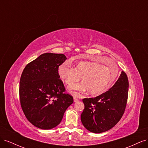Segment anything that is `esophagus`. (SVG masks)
Segmentation results:
<instances>
[{"label": "esophagus", "mask_w": 148, "mask_h": 148, "mask_svg": "<svg viewBox=\"0 0 148 148\" xmlns=\"http://www.w3.org/2000/svg\"><path fill=\"white\" fill-rule=\"evenodd\" d=\"M73 101H74V102H77V101H79V99H78L77 97H73Z\"/></svg>", "instance_id": "esophagus-1"}]
</instances>
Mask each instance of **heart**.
Returning a JSON list of instances; mask_svg holds the SVG:
<instances>
[{
  "instance_id": "obj_1",
  "label": "heart",
  "mask_w": 148,
  "mask_h": 148,
  "mask_svg": "<svg viewBox=\"0 0 148 148\" xmlns=\"http://www.w3.org/2000/svg\"><path fill=\"white\" fill-rule=\"evenodd\" d=\"M58 73L62 81L71 86L79 81L81 83L69 88V91L75 95L86 91L92 95H99L108 90L117 77V67L114 72L104 65L96 62L82 61L76 64L73 69L65 64L58 68Z\"/></svg>"
}]
</instances>
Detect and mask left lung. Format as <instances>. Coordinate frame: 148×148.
<instances>
[{"label": "left lung", "instance_id": "left-lung-1", "mask_svg": "<svg viewBox=\"0 0 148 148\" xmlns=\"http://www.w3.org/2000/svg\"><path fill=\"white\" fill-rule=\"evenodd\" d=\"M128 80L122 71L117 81L108 91L94 98H84L81 115L83 126L88 131L100 133L113 128L122 118L126 107Z\"/></svg>", "mask_w": 148, "mask_h": 148}]
</instances>
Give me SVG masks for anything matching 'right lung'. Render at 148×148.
Instances as JSON below:
<instances>
[{"label":"right lung","instance_id":"add662e5","mask_svg":"<svg viewBox=\"0 0 148 148\" xmlns=\"http://www.w3.org/2000/svg\"><path fill=\"white\" fill-rule=\"evenodd\" d=\"M66 57L62 53H45L29 63L22 72L20 99L26 119L34 126L43 130L57 127L73 97L64 93L58 68Z\"/></svg>","mask_w":148,"mask_h":148}]
</instances>
